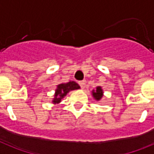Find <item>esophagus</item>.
Here are the masks:
<instances>
[{
    "label": "esophagus",
    "mask_w": 154,
    "mask_h": 154,
    "mask_svg": "<svg viewBox=\"0 0 154 154\" xmlns=\"http://www.w3.org/2000/svg\"><path fill=\"white\" fill-rule=\"evenodd\" d=\"M79 84L81 86V88L84 89L85 86H86V82H85V81H79Z\"/></svg>",
    "instance_id": "34e87169"
}]
</instances>
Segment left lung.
<instances>
[{"label":"left lung","instance_id":"obj_1","mask_svg":"<svg viewBox=\"0 0 154 154\" xmlns=\"http://www.w3.org/2000/svg\"><path fill=\"white\" fill-rule=\"evenodd\" d=\"M92 96L96 101H100L103 97V90L101 86H97L96 90L92 91Z\"/></svg>","mask_w":154,"mask_h":154}]
</instances>
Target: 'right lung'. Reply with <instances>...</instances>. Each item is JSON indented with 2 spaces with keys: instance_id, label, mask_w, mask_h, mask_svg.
I'll use <instances>...</instances> for the list:
<instances>
[{
  "instance_id": "obj_1",
  "label": "right lung",
  "mask_w": 154,
  "mask_h": 154,
  "mask_svg": "<svg viewBox=\"0 0 154 154\" xmlns=\"http://www.w3.org/2000/svg\"><path fill=\"white\" fill-rule=\"evenodd\" d=\"M78 89H80V86H79L78 83H76L74 81H70L66 83H60L57 85L55 94H54V98L53 99L52 102L54 105L59 104L61 101V99L65 97L70 91L78 90Z\"/></svg>"
}]
</instances>
